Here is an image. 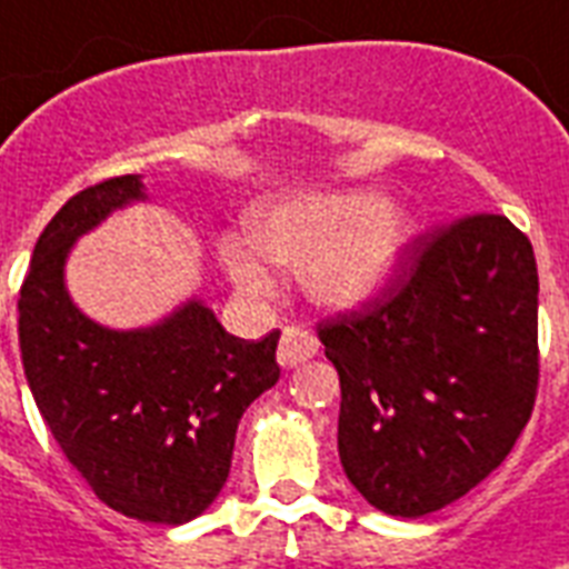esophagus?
<instances>
[{
  "label": "esophagus",
  "instance_id": "1",
  "mask_svg": "<svg viewBox=\"0 0 569 569\" xmlns=\"http://www.w3.org/2000/svg\"><path fill=\"white\" fill-rule=\"evenodd\" d=\"M319 351V340L308 331V328H284L281 331L279 349H276V360L279 366L290 369V366H299L305 360H311Z\"/></svg>",
  "mask_w": 569,
  "mask_h": 569
}]
</instances>
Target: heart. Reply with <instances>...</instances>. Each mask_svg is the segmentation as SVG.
<instances>
[{
  "instance_id": "heart-1",
  "label": "heart",
  "mask_w": 569,
  "mask_h": 569,
  "mask_svg": "<svg viewBox=\"0 0 569 569\" xmlns=\"http://www.w3.org/2000/svg\"><path fill=\"white\" fill-rule=\"evenodd\" d=\"M407 211L378 194L290 197L256 211L250 241H227L220 261L243 296L276 290L279 267H302V288L331 311H351L387 288L410 247Z\"/></svg>"
}]
</instances>
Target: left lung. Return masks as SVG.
<instances>
[{
	"instance_id": "1",
	"label": "left lung",
	"mask_w": 569,
	"mask_h": 569,
	"mask_svg": "<svg viewBox=\"0 0 569 569\" xmlns=\"http://www.w3.org/2000/svg\"><path fill=\"white\" fill-rule=\"evenodd\" d=\"M396 279L319 322L340 375L337 448L351 486L421 518L509 457L538 396V267L503 214L421 234Z\"/></svg>"
}]
</instances>
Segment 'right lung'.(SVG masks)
<instances>
[{
  "mask_svg": "<svg viewBox=\"0 0 569 569\" xmlns=\"http://www.w3.org/2000/svg\"><path fill=\"white\" fill-rule=\"evenodd\" d=\"M144 200L139 173L66 200L42 229L20 288L28 387L66 459L127 518L180 527L229 477L243 410L279 380V331L241 340L200 299L136 331L98 326L66 290L72 243Z\"/></svg>",
  "mask_w": 569,
  "mask_h": 569,
  "instance_id": "obj_1",
  "label": "right lung"
}]
</instances>
